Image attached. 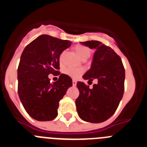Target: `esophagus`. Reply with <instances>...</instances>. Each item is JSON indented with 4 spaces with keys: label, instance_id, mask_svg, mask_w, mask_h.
Listing matches in <instances>:
<instances>
[{
    "label": "esophagus",
    "instance_id": "obj_1",
    "mask_svg": "<svg viewBox=\"0 0 147 147\" xmlns=\"http://www.w3.org/2000/svg\"><path fill=\"white\" fill-rule=\"evenodd\" d=\"M76 80H73V86H76Z\"/></svg>",
    "mask_w": 147,
    "mask_h": 147
}]
</instances>
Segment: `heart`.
Here are the masks:
<instances>
[{"instance_id": "heart-1", "label": "heart", "mask_w": 147, "mask_h": 147, "mask_svg": "<svg viewBox=\"0 0 147 147\" xmlns=\"http://www.w3.org/2000/svg\"><path fill=\"white\" fill-rule=\"evenodd\" d=\"M76 54L79 55L80 58L83 60L88 59L90 57V56L91 54V51L89 48L86 47L85 45H76L74 48ZM65 55V52H62L61 54L60 57H59V61L60 62H62L63 59V57ZM85 72V69L82 67H79V68H73V67H67L64 70V74L67 76H70L71 78L74 79V80H77L83 74V73Z\"/></svg>"}]
</instances>
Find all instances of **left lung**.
Masks as SVG:
<instances>
[{"label": "left lung", "instance_id": "obj_1", "mask_svg": "<svg viewBox=\"0 0 147 147\" xmlns=\"http://www.w3.org/2000/svg\"><path fill=\"white\" fill-rule=\"evenodd\" d=\"M80 43L96 49L90 68L83 79L90 82L96 79L98 82L90 89L78 82L80 96L76 99V110L83 121L101 123L113 115L123 97L125 71L120 57L110 47L96 40Z\"/></svg>", "mask_w": 147, "mask_h": 147}]
</instances>
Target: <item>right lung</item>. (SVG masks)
I'll return each instance as SVG.
<instances>
[{
  "label": "right lung",
  "instance_id": "right-lung-1",
  "mask_svg": "<svg viewBox=\"0 0 147 147\" xmlns=\"http://www.w3.org/2000/svg\"><path fill=\"white\" fill-rule=\"evenodd\" d=\"M72 42L47 34L34 40L24 49L18 68V95L28 115L40 121L57 116L59 102L72 86V80L60 74L50 82L49 75L59 74V56Z\"/></svg>",
  "mask_w": 147,
  "mask_h": 147
}]
</instances>
